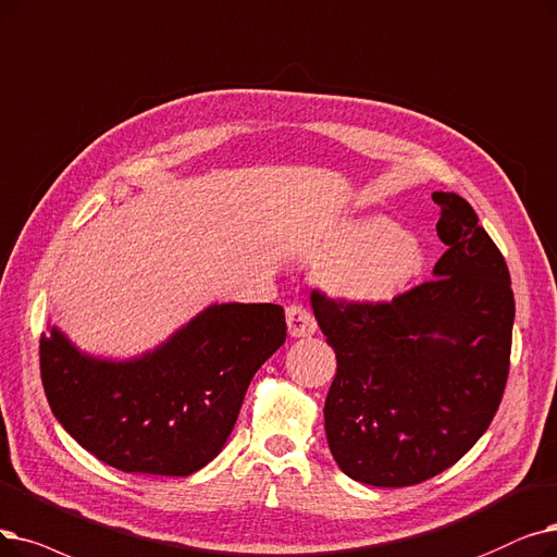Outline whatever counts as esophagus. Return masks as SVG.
Listing matches in <instances>:
<instances>
[{
    "label": "esophagus",
    "instance_id": "esophagus-1",
    "mask_svg": "<svg viewBox=\"0 0 557 557\" xmlns=\"http://www.w3.org/2000/svg\"><path fill=\"white\" fill-rule=\"evenodd\" d=\"M286 325L292 336H309L317 332V319L311 317V311L302 305H288L286 307Z\"/></svg>",
    "mask_w": 557,
    "mask_h": 557
}]
</instances>
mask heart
Returning <instances> with one entry per match:
<instances>
[{"label": "heart", "instance_id": "obj_1", "mask_svg": "<svg viewBox=\"0 0 557 557\" xmlns=\"http://www.w3.org/2000/svg\"><path fill=\"white\" fill-rule=\"evenodd\" d=\"M313 257L327 261L325 282L352 302H384L400 294L423 261L419 240L384 215L344 223Z\"/></svg>", "mask_w": 557, "mask_h": 557}]
</instances>
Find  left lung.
I'll use <instances>...</instances> for the list:
<instances>
[{"label":"left lung","instance_id":"1","mask_svg":"<svg viewBox=\"0 0 557 557\" xmlns=\"http://www.w3.org/2000/svg\"><path fill=\"white\" fill-rule=\"evenodd\" d=\"M448 250L434 277L384 302L311 292L336 355L325 434L338 469L409 487L462 459L485 434L510 373L515 294L507 263L457 193H432Z\"/></svg>","mask_w":557,"mask_h":557}]
</instances>
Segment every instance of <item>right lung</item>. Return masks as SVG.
Masks as SVG:
<instances>
[{
  "instance_id": "1",
  "label": "right lung",
  "mask_w": 557,
  "mask_h": 557,
  "mask_svg": "<svg viewBox=\"0 0 557 557\" xmlns=\"http://www.w3.org/2000/svg\"><path fill=\"white\" fill-rule=\"evenodd\" d=\"M286 338L273 302L213 305L143 359H90L52 327L40 380L59 423L125 473L190 475L221 453L259 367Z\"/></svg>"
}]
</instances>
